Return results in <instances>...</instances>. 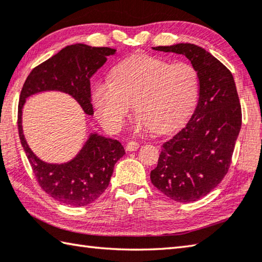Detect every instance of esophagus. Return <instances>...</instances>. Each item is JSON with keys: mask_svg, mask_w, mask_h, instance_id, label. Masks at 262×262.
Wrapping results in <instances>:
<instances>
[{"mask_svg": "<svg viewBox=\"0 0 262 262\" xmlns=\"http://www.w3.org/2000/svg\"><path fill=\"white\" fill-rule=\"evenodd\" d=\"M139 146H140V144L137 143L136 141H130V142H128V143H127L126 149H127V151L133 152V151H136L137 149H139Z\"/></svg>", "mask_w": 262, "mask_h": 262, "instance_id": "esophagus-1", "label": "esophagus"}]
</instances>
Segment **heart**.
I'll list each match as a JSON object with an SVG mask.
<instances>
[{
    "mask_svg": "<svg viewBox=\"0 0 262 262\" xmlns=\"http://www.w3.org/2000/svg\"><path fill=\"white\" fill-rule=\"evenodd\" d=\"M199 89V75L191 64L136 55L113 68L111 82L95 84L92 98L99 120L111 133L121 129L133 102L137 126L167 133L191 115Z\"/></svg>",
    "mask_w": 262,
    "mask_h": 262,
    "instance_id": "b5f03b06",
    "label": "heart"
}]
</instances>
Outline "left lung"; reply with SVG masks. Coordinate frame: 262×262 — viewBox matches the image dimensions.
I'll return each instance as SVG.
<instances>
[{
  "label": "left lung",
  "instance_id": "obj_1",
  "mask_svg": "<svg viewBox=\"0 0 262 262\" xmlns=\"http://www.w3.org/2000/svg\"><path fill=\"white\" fill-rule=\"evenodd\" d=\"M183 55L199 75V98L193 115L173 139L165 142L152 184L179 203L198 201L221 182L230 166L242 126L234 77L210 52L192 43L156 47Z\"/></svg>",
  "mask_w": 262,
  "mask_h": 262
}]
</instances>
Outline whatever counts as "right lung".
I'll list each match as a JSON object with an SVG mask.
<instances>
[{
    "instance_id": "1",
    "label": "right lung",
    "mask_w": 262,
    "mask_h": 262,
    "mask_svg": "<svg viewBox=\"0 0 262 262\" xmlns=\"http://www.w3.org/2000/svg\"><path fill=\"white\" fill-rule=\"evenodd\" d=\"M116 51L83 43L68 46L33 69L23 85L18 105L19 139L40 187L65 205L85 206L96 201L108 187L115 165L126 154L125 149L118 140L93 132L71 160L46 163L27 144L23 130V108L32 95L60 92L72 96L85 115L93 116L90 79L105 63L106 57Z\"/></svg>"
}]
</instances>
